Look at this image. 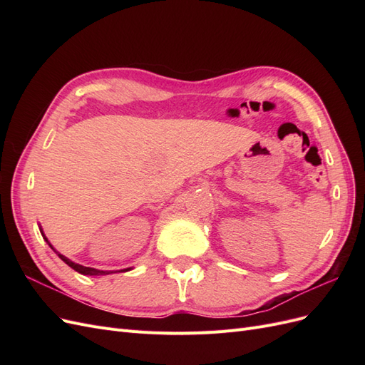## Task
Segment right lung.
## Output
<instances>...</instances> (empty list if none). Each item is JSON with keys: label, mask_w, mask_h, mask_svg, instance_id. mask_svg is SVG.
I'll list each match as a JSON object with an SVG mask.
<instances>
[{"label": "right lung", "mask_w": 365, "mask_h": 365, "mask_svg": "<svg viewBox=\"0 0 365 365\" xmlns=\"http://www.w3.org/2000/svg\"><path fill=\"white\" fill-rule=\"evenodd\" d=\"M39 230H41V235H42V237L43 239H46V242H47V244H48V247L54 251V252H56L58 254V256H59V259L61 260H63L65 263H67L68 264V267L70 268H73L74 271H77V272H79V274H83V275H106V274H111L113 271H101V269H96V268H88V267H83V264H79V263H74L73 260H70L68 257H65L63 256V254H61V252H58L56 250H54L53 248V245L50 244V242H48V239L46 237V235H43V231H42V228L39 227ZM130 268H126V269H123V271H129Z\"/></svg>", "instance_id": "obj_1"}]
</instances>
